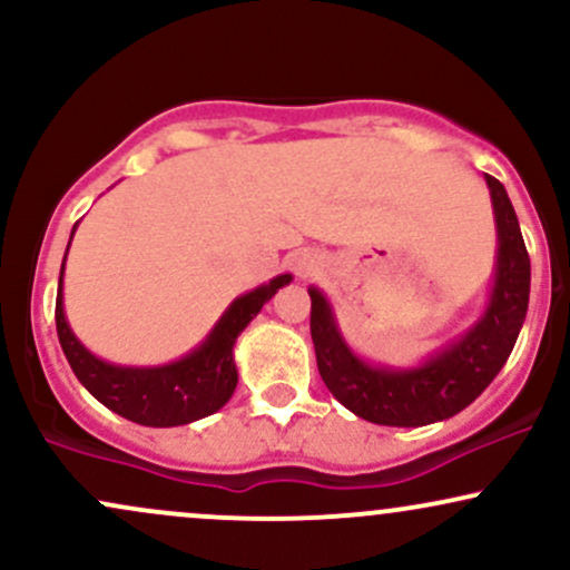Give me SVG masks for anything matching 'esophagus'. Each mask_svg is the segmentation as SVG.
<instances>
[{
    "label": "esophagus",
    "mask_w": 570,
    "mask_h": 570,
    "mask_svg": "<svg viewBox=\"0 0 570 570\" xmlns=\"http://www.w3.org/2000/svg\"><path fill=\"white\" fill-rule=\"evenodd\" d=\"M289 265L297 276L305 278V276H313V273L318 271L322 259H318V254H313V252H297V254H292Z\"/></svg>",
    "instance_id": "34e87169"
}]
</instances>
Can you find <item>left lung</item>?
Listing matches in <instances>:
<instances>
[{"label":"left lung","instance_id":"obj_1","mask_svg":"<svg viewBox=\"0 0 570 570\" xmlns=\"http://www.w3.org/2000/svg\"><path fill=\"white\" fill-rule=\"evenodd\" d=\"M495 219V267L488 303L469 330L415 364L370 362L351 348L335 307L311 286V337L316 364L332 396L377 426H429L448 421L493 383L528 313L531 259L507 189L485 174Z\"/></svg>","mask_w":570,"mask_h":570}]
</instances>
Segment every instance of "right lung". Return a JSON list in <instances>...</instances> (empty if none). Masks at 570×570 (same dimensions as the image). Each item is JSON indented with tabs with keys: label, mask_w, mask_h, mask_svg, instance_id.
Returning a JSON list of instances; mask_svg holds the SVG:
<instances>
[{
	"label": "right lung",
	"mask_w": 570,
	"mask_h": 570,
	"mask_svg": "<svg viewBox=\"0 0 570 570\" xmlns=\"http://www.w3.org/2000/svg\"><path fill=\"white\" fill-rule=\"evenodd\" d=\"M75 230H71V238H75ZM67 254H63L61 276H58L56 330L71 372L104 407L128 417V421L141 423V426L155 429L187 426V423L214 415L230 402L235 385H238V367L233 358L235 340L281 286L292 284V273H281L257 289L235 297L219 316V322L212 326V332L185 356L168 364H155V367H128V364H112L96 356L71 332L67 311H63Z\"/></svg>",
	"instance_id": "obj_1"
}]
</instances>
